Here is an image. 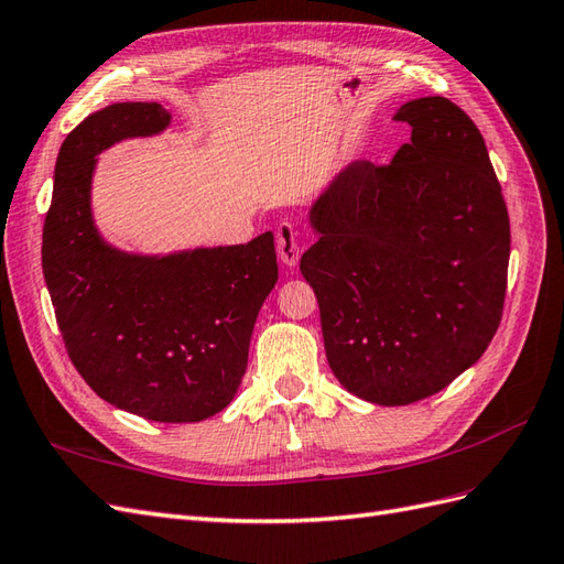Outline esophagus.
<instances>
[{
	"label": "esophagus",
	"mask_w": 564,
	"mask_h": 564,
	"mask_svg": "<svg viewBox=\"0 0 564 564\" xmlns=\"http://www.w3.org/2000/svg\"><path fill=\"white\" fill-rule=\"evenodd\" d=\"M276 245H279V257L285 267H295L300 259V242H297V230L291 221H281L276 228Z\"/></svg>",
	"instance_id": "esophagus-1"
}]
</instances>
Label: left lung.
<instances>
[{"instance_id": "1", "label": "left lung", "mask_w": 564, "mask_h": 564, "mask_svg": "<svg viewBox=\"0 0 564 564\" xmlns=\"http://www.w3.org/2000/svg\"><path fill=\"white\" fill-rule=\"evenodd\" d=\"M412 126L391 164L359 159L314 202V288L328 367L377 405H410L457 379L494 340L510 216L479 128L445 97L393 117Z\"/></svg>"}]
</instances>
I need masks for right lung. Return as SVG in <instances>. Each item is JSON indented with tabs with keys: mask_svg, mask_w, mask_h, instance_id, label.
Listing matches in <instances>:
<instances>
[{
	"mask_svg": "<svg viewBox=\"0 0 564 564\" xmlns=\"http://www.w3.org/2000/svg\"><path fill=\"white\" fill-rule=\"evenodd\" d=\"M169 121L156 102H119L66 135L42 230V271L85 383L113 408L185 424L234 400L279 264L271 234L169 257L126 254L99 238L90 212L95 156Z\"/></svg>",
	"mask_w": 564,
	"mask_h": 564,
	"instance_id": "right-lung-1",
	"label": "right lung"
}]
</instances>
